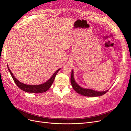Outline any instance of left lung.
I'll use <instances>...</instances> for the list:
<instances>
[{
  "label": "left lung",
  "instance_id": "left-lung-1",
  "mask_svg": "<svg viewBox=\"0 0 131 131\" xmlns=\"http://www.w3.org/2000/svg\"><path fill=\"white\" fill-rule=\"evenodd\" d=\"M73 74H74L73 71L72 70V75H71V78H70L71 84H72V86L73 87V88L74 89V90L76 91L77 93L82 95V96H85L87 97L101 96L108 91V90H107L105 91H102V92H100V91H94L93 90H91V89L82 88L81 87L78 85L77 84V82L75 81Z\"/></svg>",
  "mask_w": 131,
  "mask_h": 131
}]
</instances>
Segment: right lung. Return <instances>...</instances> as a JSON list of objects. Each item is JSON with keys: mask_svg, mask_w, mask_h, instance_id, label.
<instances>
[{"mask_svg": "<svg viewBox=\"0 0 131 131\" xmlns=\"http://www.w3.org/2000/svg\"><path fill=\"white\" fill-rule=\"evenodd\" d=\"M7 68H8L9 72L11 75L12 78H13L14 82H15V84H16V85L19 89L23 91H25V92H29V93H43L48 90L50 88L51 85H52V83L54 80V78L56 77L57 73L58 72V71L60 70V69H59L57 70H56L49 80L47 81H46V82L43 83L42 84L38 85H29L23 84V83L19 82L18 80H17V79H16V78L14 76L13 74L12 73L11 71L10 70L8 66H7Z\"/></svg>", "mask_w": 131, "mask_h": 131, "instance_id": "obj_1", "label": "right lung"}]
</instances>
